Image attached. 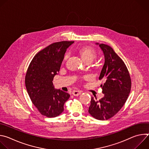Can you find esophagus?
<instances>
[{"label": "esophagus", "mask_w": 149, "mask_h": 149, "mask_svg": "<svg viewBox=\"0 0 149 149\" xmlns=\"http://www.w3.org/2000/svg\"><path fill=\"white\" fill-rule=\"evenodd\" d=\"M81 94V92L79 91H74L72 92V95L74 96H78Z\"/></svg>", "instance_id": "obj_1"}]
</instances>
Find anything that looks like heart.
Masks as SVG:
<instances>
[{"label": "heart", "instance_id": "b5f03b06", "mask_svg": "<svg viewBox=\"0 0 149 149\" xmlns=\"http://www.w3.org/2000/svg\"><path fill=\"white\" fill-rule=\"evenodd\" d=\"M80 57L85 63H90L96 57L95 51L90 47L82 46L78 48L77 51ZM68 58V54H66L64 56V61H66Z\"/></svg>", "mask_w": 149, "mask_h": 149}]
</instances>
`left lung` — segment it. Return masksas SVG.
<instances>
[{"label":"left lung","mask_w":149,"mask_h":149,"mask_svg":"<svg viewBox=\"0 0 149 149\" xmlns=\"http://www.w3.org/2000/svg\"><path fill=\"white\" fill-rule=\"evenodd\" d=\"M98 45L104 56V63L99 79L104 97L99 100L91 97L88 113L99 120H108L116 115L125 104L131 90L130 76L123 61L107 45Z\"/></svg>","instance_id":"left-lung-1"}]
</instances>
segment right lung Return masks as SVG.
<instances>
[{"label": "right lung", "mask_w": 149, "mask_h": 149, "mask_svg": "<svg viewBox=\"0 0 149 149\" xmlns=\"http://www.w3.org/2000/svg\"><path fill=\"white\" fill-rule=\"evenodd\" d=\"M74 41L52 44L37 53L25 76L29 96L40 113L49 118L55 117L63 111V105L70 95L55 89L52 81L59 71L67 49Z\"/></svg>", "instance_id": "obj_1"}]
</instances>
